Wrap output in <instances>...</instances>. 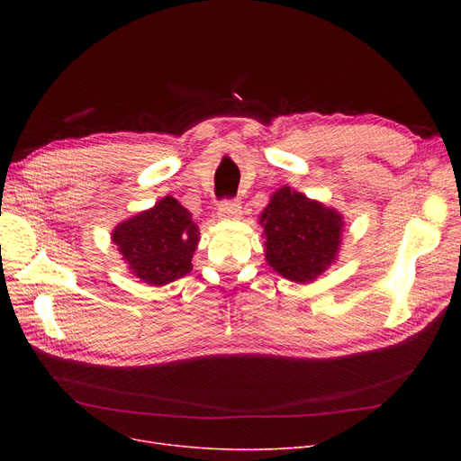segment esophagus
I'll return each instance as SVG.
<instances>
[{
  "label": "esophagus",
  "mask_w": 461,
  "mask_h": 461,
  "mask_svg": "<svg viewBox=\"0 0 461 461\" xmlns=\"http://www.w3.org/2000/svg\"><path fill=\"white\" fill-rule=\"evenodd\" d=\"M240 203L237 200H224L218 205V216L224 218V221H235L240 216Z\"/></svg>",
  "instance_id": "esophagus-1"
}]
</instances>
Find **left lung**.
<instances>
[{
	"label": "left lung",
	"instance_id": "obj_1",
	"mask_svg": "<svg viewBox=\"0 0 461 461\" xmlns=\"http://www.w3.org/2000/svg\"><path fill=\"white\" fill-rule=\"evenodd\" d=\"M261 222L267 237L265 258L287 280L304 284L318 278L340 247L342 216L289 186L273 194Z\"/></svg>",
	"mask_w": 461,
	"mask_h": 461
}]
</instances>
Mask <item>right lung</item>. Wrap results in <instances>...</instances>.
Returning <instances> with one entry per match:
<instances>
[{"label":"right lung","mask_w":461,"mask_h":461,"mask_svg":"<svg viewBox=\"0 0 461 461\" xmlns=\"http://www.w3.org/2000/svg\"><path fill=\"white\" fill-rule=\"evenodd\" d=\"M198 235L200 230L190 212L177 200L166 196L153 209L119 224L112 239L138 278L164 285L192 271Z\"/></svg>","instance_id":"right-lung-1"}]
</instances>
